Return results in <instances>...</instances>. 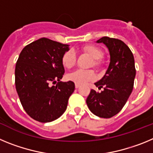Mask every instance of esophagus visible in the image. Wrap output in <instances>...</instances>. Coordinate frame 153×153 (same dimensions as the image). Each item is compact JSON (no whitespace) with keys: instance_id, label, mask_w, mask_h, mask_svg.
<instances>
[{"instance_id":"obj_1","label":"esophagus","mask_w":153,"mask_h":153,"mask_svg":"<svg viewBox=\"0 0 153 153\" xmlns=\"http://www.w3.org/2000/svg\"><path fill=\"white\" fill-rule=\"evenodd\" d=\"M79 86H80V84H79V83H75V87L76 88H79Z\"/></svg>"}]
</instances>
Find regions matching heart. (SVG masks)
Listing matches in <instances>:
<instances>
[{"mask_svg":"<svg viewBox=\"0 0 153 153\" xmlns=\"http://www.w3.org/2000/svg\"><path fill=\"white\" fill-rule=\"evenodd\" d=\"M81 50L93 58L91 64L92 66L97 68H100L101 67L102 61L100 58L103 55V52L100 48L94 45H86L82 47ZM76 56L75 52L73 50H69L66 51L62 56V63L63 67L67 69L74 67L76 63ZM95 76V73L93 72V70H82V69L75 70L67 75L68 79L79 84H83V83H87L88 81L93 80Z\"/></svg>","mask_w":153,"mask_h":153,"instance_id":"obj_1","label":"heart"}]
</instances>
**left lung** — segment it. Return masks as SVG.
<instances>
[{
    "label": "left lung",
    "instance_id": "1",
    "mask_svg": "<svg viewBox=\"0 0 153 153\" xmlns=\"http://www.w3.org/2000/svg\"><path fill=\"white\" fill-rule=\"evenodd\" d=\"M109 50L110 63L103 77L95 83L100 93L91 90L86 99L90 111L101 118H111L123 109L133 89L136 76L134 56L122 40L103 36L97 40Z\"/></svg>",
    "mask_w": 153,
    "mask_h": 153
}]
</instances>
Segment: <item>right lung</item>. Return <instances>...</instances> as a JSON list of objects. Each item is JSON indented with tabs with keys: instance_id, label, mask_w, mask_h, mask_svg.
Segmentation results:
<instances>
[{
	"instance_id": "right-lung-1",
	"label": "right lung",
	"mask_w": 153,
	"mask_h": 153,
	"mask_svg": "<svg viewBox=\"0 0 153 153\" xmlns=\"http://www.w3.org/2000/svg\"><path fill=\"white\" fill-rule=\"evenodd\" d=\"M67 51V44L43 37L27 45L19 55L16 90L24 110L38 122L61 117L75 90L72 81H60L65 71L62 56Z\"/></svg>"
}]
</instances>
